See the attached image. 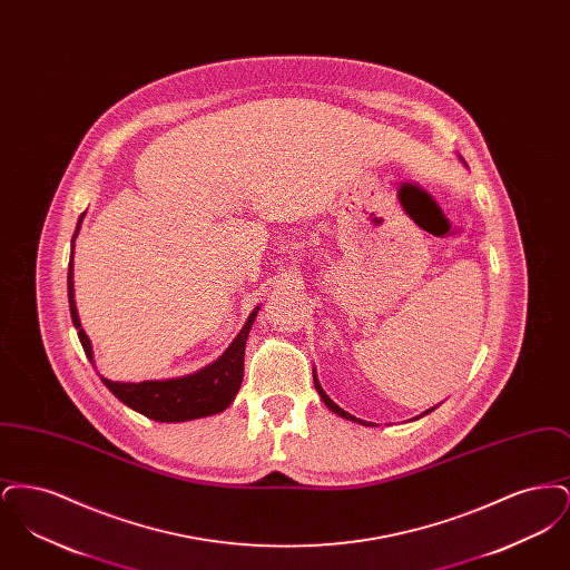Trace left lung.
I'll return each instance as SVG.
<instances>
[{
    "label": "left lung",
    "mask_w": 570,
    "mask_h": 570,
    "mask_svg": "<svg viewBox=\"0 0 570 570\" xmlns=\"http://www.w3.org/2000/svg\"><path fill=\"white\" fill-rule=\"evenodd\" d=\"M314 384H316V391H318V395L323 397V402H325L326 407H328V410H333L335 414H340V416H344V419H348V421H356V423H363V425H367L365 421L356 419V416H353V414H348L346 410H342V407L337 406V404H335V402H333V400H331V397L326 395L325 391H323V386H321V382L316 380V376H314ZM428 412H430V410H428Z\"/></svg>",
    "instance_id": "left-lung-1"
}]
</instances>
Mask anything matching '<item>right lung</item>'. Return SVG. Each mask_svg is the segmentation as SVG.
<instances>
[{
    "mask_svg": "<svg viewBox=\"0 0 570 570\" xmlns=\"http://www.w3.org/2000/svg\"><path fill=\"white\" fill-rule=\"evenodd\" d=\"M82 216L79 217L75 237L81 228ZM75 237H72V254H75ZM68 303H70V316L79 331L82 351L89 361H94L91 342L81 328V321L77 314L75 303V282H72V256L68 263ZM258 314V307L249 314L244 328L235 337V342L228 346V351L217 358L216 363L207 365L205 370L173 380H145V382H112L102 379L110 393L124 402L126 406L145 414L147 419L160 421V423H177V421H191L200 416L217 414L230 406L235 400L242 380H244L245 340L252 328V323Z\"/></svg>",
    "mask_w": 570,
    "mask_h": 570,
    "instance_id": "1",
    "label": "right lung"
}]
</instances>
